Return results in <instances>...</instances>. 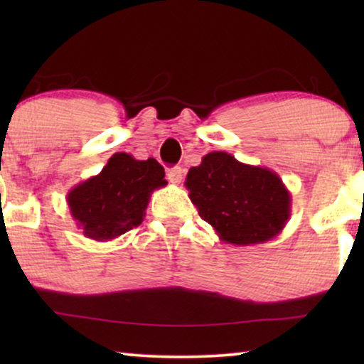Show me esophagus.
Masks as SVG:
<instances>
[{"label": "esophagus", "mask_w": 364, "mask_h": 364, "mask_svg": "<svg viewBox=\"0 0 364 364\" xmlns=\"http://www.w3.org/2000/svg\"><path fill=\"white\" fill-rule=\"evenodd\" d=\"M167 178H168V182L173 183V186H178V183H181L182 178H183L182 167H172V168H168Z\"/></svg>", "instance_id": "1"}]
</instances>
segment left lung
I'll list each match as a JSON object with an SVG mask.
<instances>
[{
  "label": "left lung",
  "instance_id": "8db88e82",
  "mask_svg": "<svg viewBox=\"0 0 364 364\" xmlns=\"http://www.w3.org/2000/svg\"><path fill=\"white\" fill-rule=\"evenodd\" d=\"M186 187L193 205L220 240L245 247L272 240L285 228L291 196L277 172L215 151L192 167Z\"/></svg>",
  "mask_w": 364,
  "mask_h": 364
}]
</instances>
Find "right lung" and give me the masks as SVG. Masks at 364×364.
Listing matches in <instances>:
<instances>
[{
    "mask_svg": "<svg viewBox=\"0 0 364 364\" xmlns=\"http://www.w3.org/2000/svg\"><path fill=\"white\" fill-rule=\"evenodd\" d=\"M164 177L156 159L137 161L131 154L116 152L97 176L68 192L69 212L87 238L114 240L141 225L151 193L167 186Z\"/></svg>",
    "mask_w": 364,
    "mask_h": 364,
    "instance_id": "right-lung-1",
    "label": "right lung"
}]
</instances>
